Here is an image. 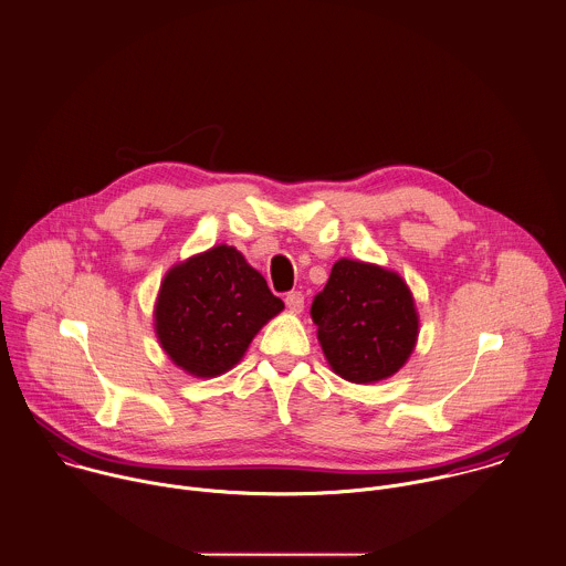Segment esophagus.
Returning <instances> with one entry per match:
<instances>
[{
    "label": "esophagus",
    "mask_w": 566,
    "mask_h": 566,
    "mask_svg": "<svg viewBox=\"0 0 566 566\" xmlns=\"http://www.w3.org/2000/svg\"><path fill=\"white\" fill-rule=\"evenodd\" d=\"M284 302H286V308H289L291 313H302V311H304V295H302V291H291V293H286Z\"/></svg>",
    "instance_id": "1"
}]
</instances>
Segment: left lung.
Instances as JSON below:
<instances>
[{
    "label": "left lung",
    "instance_id": "8db88e82",
    "mask_svg": "<svg viewBox=\"0 0 566 566\" xmlns=\"http://www.w3.org/2000/svg\"><path fill=\"white\" fill-rule=\"evenodd\" d=\"M311 317L333 370L353 384L395 375L410 357L419 317L406 282L381 266L339 260Z\"/></svg>",
    "mask_w": 566,
    "mask_h": 566
}]
</instances>
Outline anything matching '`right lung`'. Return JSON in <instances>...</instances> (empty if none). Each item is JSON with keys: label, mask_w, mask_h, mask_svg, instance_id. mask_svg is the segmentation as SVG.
<instances>
[{"label": "right lung", "mask_w": 566, "mask_h": 566, "mask_svg": "<svg viewBox=\"0 0 566 566\" xmlns=\"http://www.w3.org/2000/svg\"><path fill=\"white\" fill-rule=\"evenodd\" d=\"M282 308L284 302L242 253L222 244L165 275L156 333L176 366L216 377L240 361L255 333Z\"/></svg>", "instance_id": "add662e5"}]
</instances>
